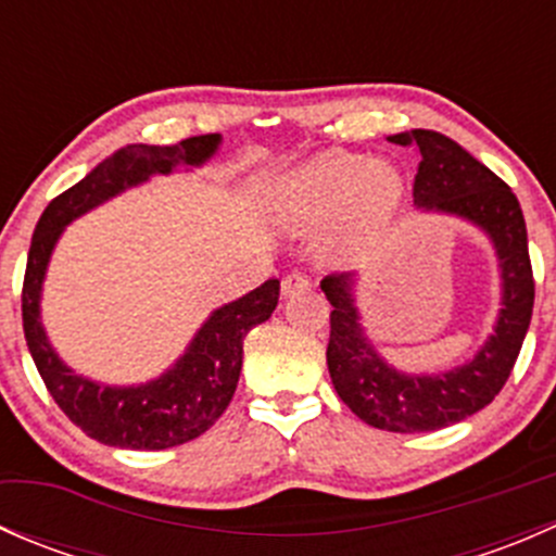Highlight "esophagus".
Listing matches in <instances>:
<instances>
[{
  "label": "esophagus",
  "instance_id": "1",
  "mask_svg": "<svg viewBox=\"0 0 556 556\" xmlns=\"http://www.w3.org/2000/svg\"><path fill=\"white\" fill-rule=\"evenodd\" d=\"M312 288V279L306 277V274L295 271V274H288V277L282 279V295H295V293H304V290Z\"/></svg>",
  "mask_w": 556,
  "mask_h": 556
}]
</instances>
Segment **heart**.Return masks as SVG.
<instances>
[{
	"instance_id": "1",
	"label": "heart",
	"mask_w": 556,
	"mask_h": 556,
	"mask_svg": "<svg viewBox=\"0 0 556 556\" xmlns=\"http://www.w3.org/2000/svg\"><path fill=\"white\" fill-rule=\"evenodd\" d=\"M403 204V174L387 161L328 150L285 174L271 193L279 226L309 231L330 220L325 252L330 261H355L371 250Z\"/></svg>"
}]
</instances>
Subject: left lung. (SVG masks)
<instances>
[{"mask_svg": "<svg viewBox=\"0 0 556 556\" xmlns=\"http://www.w3.org/2000/svg\"><path fill=\"white\" fill-rule=\"evenodd\" d=\"M417 144L419 169L414 204L425 212L463 217L495 247L503 279V309L495 330L473 361L446 374H403L374 350L355 306V277H325L319 288L330 301L328 371L341 401L366 425L390 433H430L463 422L495 401L517 363L532 317L535 282L527 252L525 215L517 195L495 172L439 131L414 128L390 137Z\"/></svg>", "mask_w": 556, "mask_h": 556, "instance_id": "left-lung-1", "label": "left lung"}]
</instances>
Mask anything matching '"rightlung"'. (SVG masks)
<instances>
[{
	"label": "right lung",
	"instance_id": "1",
	"mask_svg": "<svg viewBox=\"0 0 556 556\" xmlns=\"http://www.w3.org/2000/svg\"><path fill=\"white\" fill-rule=\"evenodd\" d=\"M220 148V134H201L177 144H126L77 185L55 195L39 217L26 261L24 336L45 387L61 412L91 439L117 450H169L188 444L220 419L237 392L242 371L244 336L266 323L279 301V279L210 314L185 355L153 382L110 387L72 371L45 336L39 323V295L50 255L64 228L75 217L104 204L126 188L148 182L153 174H169L177 166H201Z\"/></svg>",
	"mask_w": 556,
	"mask_h": 556
}]
</instances>
